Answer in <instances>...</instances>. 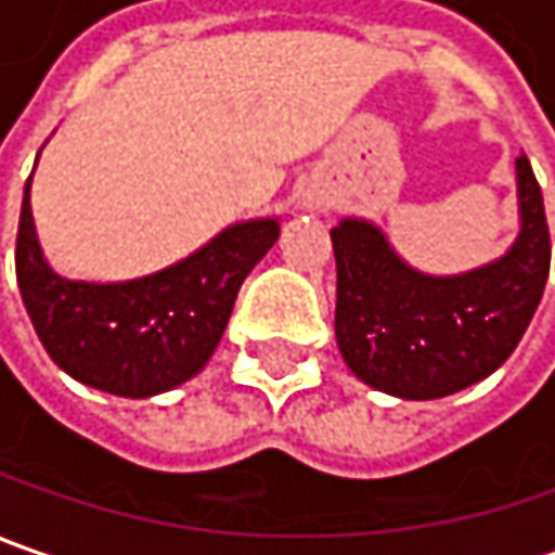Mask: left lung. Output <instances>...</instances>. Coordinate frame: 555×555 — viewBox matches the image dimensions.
I'll list each match as a JSON object with an SVG mask.
<instances>
[{
    "instance_id": "left-lung-1",
    "label": "left lung",
    "mask_w": 555,
    "mask_h": 555,
    "mask_svg": "<svg viewBox=\"0 0 555 555\" xmlns=\"http://www.w3.org/2000/svg\"><path fill=\"white\" fill-rule=\"evenodd\" d=\"M516 182L521 230L513 248L460 276L413 270L366 220L332 230L335 338L360 382L395 398H447L488 378L516 350L550 276L543 195L525 155Z\"/></svg>"
}]
</instances>
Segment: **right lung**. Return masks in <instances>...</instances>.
<instances>
[{
    "mask_svg": "<svg viewBox=\"0 0 555 555\" xmlns=\"http://www.w3.org/2000/svg\"><path fill=\"white\" fill-rule=\"evenodd\" d=\"M276 238L279 220L263 217L227 227L152 276L74 282L42 257L27 180L14 270L39 341L64 373L117 398H155L205 370L242 282Z\"/></svg>",
    "mask_w": 555,
    "mask_h": 555,
    "instance_id": "right-lung-1",
    "label": "right lung"
}]
</instances>
